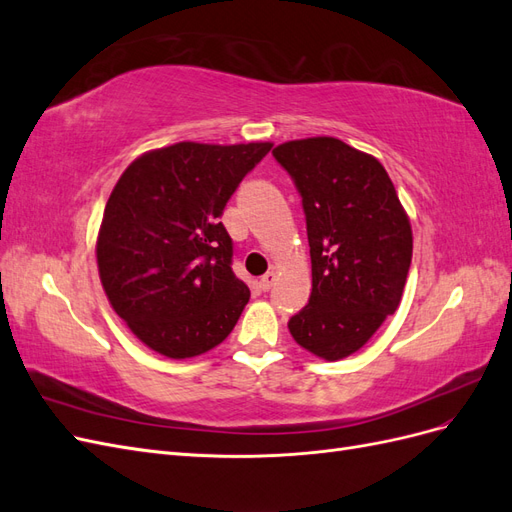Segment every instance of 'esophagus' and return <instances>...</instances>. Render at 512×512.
Wrapping results in <instances>:
<instances>
[{
	"instance_id": "esophagus-1",
	"label": "esophagus",
	"mask_w": 512,
	"mask_h": 512,
	"mask_svg": "<svg viewBox=\"0 0 512 512\" xmlns=\"http://www.w3.org/2000/svg\"><path fill=\"white\" fill-rule=\"evenodd\" d=\"M275 280H277V275H275L273 271L265 273V275H262V280H260V288H262V290H269V288L275 284Z\"/></svg>"
}]
</instances>
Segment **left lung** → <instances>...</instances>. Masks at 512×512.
Returning <instances> with one entry per match:
<instances>
[{"mask_svg": "<svg viewBox=\"0 0 512 512\" xmlns=\"http://www.w3.org/2000/svg\"><path fill=\"white\" fill-rule=\"evenodd\" d=\"M273 158L305 211L312 294L288 320L301 348L339 361L395 314L412 262V228L384 166L333 136L288 141Z\"/></svg>", "mask_w": 512, "mask_h": 512, "instance_id": "8db88e82", "label": "left lung"}]
</instances>
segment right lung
<instances>
[{"label": "right lung", "mask_w": 512, "mask_h": 512, "mask_svg": "<svg viewBox=\"0 0 512 512\" xmlns=\"http://www.w3.org/2000/svg\"><path fill=\"white\" fill-rule=\"evenodd\" d=\"M271 143H177L136 158L111 192L98 232L108 301L145 346L192 359L230 335L250 301L220 222Z\"/></svg>", "instance_id": "right-lung-1"}]
</instances>
